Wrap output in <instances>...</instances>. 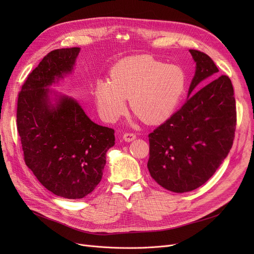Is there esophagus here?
I'll use <instances>...</instances> for the list:
<instances>
[{"instance_id":"esophagus-1","label":"esophagus","mask_w":254,"mask_h":254,"mask_svg":"<svg viewBox=\"0 0 254 254\" xmlns=\"http://www.w3.org/2000/svg\"><path fill=\"white\" fill-rule=\"evenodd\" d=\"M135 139H136V135L134 132H126V134H124V140L126 142H131Z\"/></svg>"}]
</instances>
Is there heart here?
I'll use <instances>...</instances> for the list:
<instances>
[{
	"instance_id": "1",
	"label": "heart",
	"mask_w": 254,
	"mask_h": 254,
	"mask_svg": "<svg viewBox=\"0 0 254 254\" xmlns=\"http://www.w3.org/2000/svg\"><path fill=\"white\" fill-rule=\"evenodd\" d=\"M186 74L176 64H166L150 56H136L119 61L111 79H100L93 96L101 116L114 122L131 110L144 122L162 123L175 111L186 88Z\"/></svg>"
}]
</instances>
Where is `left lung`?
Masks as SVG:
<instances>
[{
    "label": "left lung",
    "instance_id": "left-lung-1",
    "mask_svg": "<svg viewBox=\"0 0 254 254\" xmlns=\"http://www.w3.org/2000/svg\"><path fill=\"white\" fill-rule=\"evenodd\" d=\"M190 52L196 64L190 98L148 135L150 175L174 192L191 191L211 178L232 148L237 124L234 88L226 75L190 96L199 82L215 77L218 68L206 53Z\"/></svg>",
    "mask_w": 254,
    "mask_h": 254
}]
</instances>
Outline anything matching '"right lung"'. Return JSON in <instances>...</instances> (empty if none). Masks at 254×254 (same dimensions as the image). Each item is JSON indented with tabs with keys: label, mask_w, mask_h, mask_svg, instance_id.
Listing matches in <instances>:
<instances>
[{
	"label": "right lung",
	"mask_w": 254,
	"mask_h": 254,
	"mask_svg": "<svg viewBox=\"0 0 254 254\" xmlns=\"http://www.w3.org/2000/svg\"><path fill=\"white\" fill-rule=\"evenodd\" d=\"M79 47L50 51L29 74L18 95L16 123L25 165L52 193L82 198L100 183L114 129L88 118L77 101L49 86L72 72Z\"/></svg>",
	"instance_id": "obj_1"
}]
</instances>
